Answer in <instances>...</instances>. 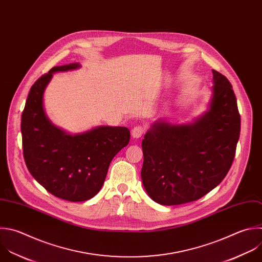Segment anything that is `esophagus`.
<instances>
[{"mask_svg":"<svg viewBox=\"0 0 262 262\" xmlns=\"http://www.w3.org/2000/svg\"><path fill=\"white\" fill-rule=\"evenodd\" d=\"M144 133H145V127L142 125H138L133 128L132 136H133V138L138 139V138H141L144 135Z\"/></svg>","mask_w":262,"mask_h":262,"instance_id":"1","label":"esophagus"}]
</instances>
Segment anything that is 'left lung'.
Instances as JSON below:
<instances>
[{
  "label": "left lung",
  "mask_w": 262,
  "mask_h": 262,
  "mask_svg": "<svg viewBox=\"0 0 262 262\" xmlns=\"http://www.w3.org/2000/svg\"><path fill=\"white\" fill-rule=\"evenodd\" d=\"M213 72L208 110L193 122H154L142 141V182L163 206L182 205L206 195L228 172L241 132L235 95L228 79Z\"/></svg>",
  "instance_id": "left-lung-1"
}]
</instances>
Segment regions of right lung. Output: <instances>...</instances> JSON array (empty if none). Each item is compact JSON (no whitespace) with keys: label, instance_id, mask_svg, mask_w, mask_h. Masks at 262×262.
Wrapping results in <instances>:
<instances>
[{"label":"right lung","instance_id":"right-lung-1","mask_svg":"<svg viewBox=\"0 0 262 262\" xmlns=\"http://www.w3.org/2000/svg\"><path fill=\"white\" fill-rule=\"evenodd\" d=\"M81 67L78 62L54 67L31 87L21 115L26 164L36 181L56 198L69 202L93 199L102 188L109 165L125 146L130 132L122 126L101 125L69 134L45 113L44 92L54 73Z\"/></svg>","mask_w":262,"mask_h":262}]
</instances>
